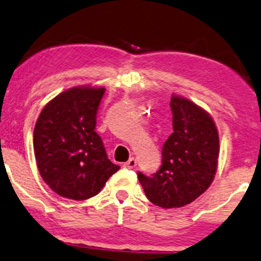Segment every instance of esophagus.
<instances>
[{
	"instance_id": "1",
	"label": "esophagus",
	"mask_w": 261,
	"mask_h": 261,
	"mask_svg": "<svg viewBox=\"0 0 261 261\" xmlns=\"http://www.w3.org/2000/svg\"><path fill=\"white\" fill-rule=\"evenodd\" d=\"M123 166L125 167V168H134L137 166V160L134 158H130L129 160H128L127 162H124V165Z\"/></svg>"
}]
</instances>
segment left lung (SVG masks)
Listing matches in <instances>:
<instances>
[{"label": "left lung", "mask_w": 261, "mask_h": 261, "mask_svg": "<svg viewBox=\"0 0 261 261\" xmlns=\"http://www.w3.org/2000/svg\"><path fill=\"white\" fill-rule=\"evenodd\" d=\"M173 133L162 146V165L138 172L146 198L164 209L191 204L209 188L217 170L219 133L213 118L185 97H171Z\"/></svg>", "instance_id": "8db88e82"}]
</instances>
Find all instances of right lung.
Here are the masks:
<instances>
[{"mask_svg":"<svg viewBox=\"0 0 261 261\" xmlns=\"http://www.w3.org/2000/svg\"><path fill=\"white\" fill-rule=\"evenodd\" d=\"M105 88H72L42 109L34 128V152L42 179L61 197L85 200L119 170L95 132Z\"/></svg>","mask_w":261,"mask_h":261,"instance_id":"add662e5","label":"right lung"}]
</instances>
